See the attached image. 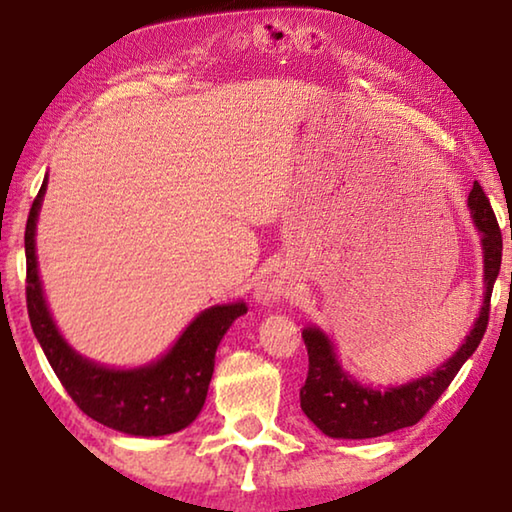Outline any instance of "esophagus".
<instances>
[{
	"instance_id": "34e87169",
	"label": "esophagus",
	"mask_w": 512,
	"mask_h": 512,
	"mask_svg": "<svg viewBox=\"0 0 512 512\" xmlns=\"http://www.w3.org/2000/svg\"><path fill=\"white\" fill-rule=\"evenodd\" d=\"M287 291H289V287L284 284V280H280V277H273V280H266V282L259 284L257 293L264 302H275V300L287 296Z\"/></svg>"
}]
</instances>
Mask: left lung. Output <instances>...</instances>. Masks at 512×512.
Listing matches in <instances>:
<instances>
[{"label": "left lung", "mask_w": 512, "mask_h": 512, "mask_svg": "<svg viewBox=\"0 0 512 512\" xmlns=\"http://www.w3.org/2000/svg\"><path fill=\"white\" fill-rule=\"evenodd\" d=\"M467 207L472 212L476 230L481 232L485 271L483 307L465 343L443 366L420 379L409 381V384L375 391L370 386H361L357 379H352L341 368V363L336 361L332 341L318 327L302 329V339H305L309 354V372L305 386L300 388V406L325 436L363 440L413 427L438 402V397L452 384L456 372L479 348L485 327H488L492 287H495L499 275L501 248L504 246H501L497 216L479 183H474L470 196H467Z\"/></svg>", "instance_id": "obj_1"}]
</instances>
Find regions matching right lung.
Wrapping results in <instances>:
<instances>
[{
  "mask_svg": "<svg viewBox=\"0 0 512 512\" xmlns=\"http://www.w3.org/2000/svg\"><path fill=\"white\" fill-rule=\"evenodd\" d=\"M47 178L31 205L24 250H27V309L33 334L76 406L92 420L131 436H167L189 427L201 413L214 372V354L223 334L239 316L244 302L216 305L198 314L162 359L133 370H115L83 359L69 348L51 318L36 259V221Z\"/></svg>",
  "mask_w": 512,
  "mask_h": 512,
  "instance_id": "obj_1",
  "label": "right lung"
}]
</instances>
